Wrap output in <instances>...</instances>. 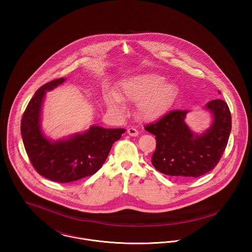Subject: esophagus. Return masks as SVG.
Instances as JSON below:
<instances>
[{
  "mask_svg": "<svg viewBox=\"0 0 252 252\" xmlns=\"http://www.w3.org/2000/svg\"><path fill=\"white\" fill-rule=\"evenodd\" d=\"M127 134L130 135L132 137H136V136L139 135V131H138L135 127H129V128L127 129Z\"/></svg>",
  "mask_w": 252,
  "mask_h": 252,
  "instance_id": "esophagus-1",
  "label": "esophagus"
}]
</instances>
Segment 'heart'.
Returning a JSON list of instances; mask_svg holds the SVG:
<instances>
[{
  "instance_id": "obj_1",
  "label": "heart",
  "mask_w": 252,
  "mask_h": 252,
  "mask_svg": "<svg viewBox=\"0 0 252 252\" xmlns=\"http://www.w3.org/2000/svg\"><path fill=\"white\" fill-rule=\"evenodd\" d=\"M179 89L173 82L155 72H147L133 76L122 82L119 94L109 93L106 103L109 109L123 113L124 101L137 105V114L144 121H154L163 116L172 107Z\"/></svg>"
}]
</instances>
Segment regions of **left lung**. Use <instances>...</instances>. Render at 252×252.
<instances>
[{"label": "left lung", "mask_w": 252, "mask_h": 252, "mask_svg": "<svg viewBox=\"0 0 252 252\" xmlns=\"http://www.w3.org/2000/svg\"><path fill=\"white\" fill-rule=\"evenodd\" d=\"M214 122L202 135H195L184 119L187 109H174L144 126L156 136L152 164L164 175L179 179L198 178L215 169L228 144L231 115L228 104L215 99L206 104Z\"/></svg>", "instance_id": "1"}]
</instances>
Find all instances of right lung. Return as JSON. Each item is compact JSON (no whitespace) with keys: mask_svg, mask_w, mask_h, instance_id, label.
Returning <instances> with one entry per match:
<instances>
[{"mask_svg":"<svg viewBox=\"0 0 252 252\" xmlns=\"http://www.w3.org/2000/svg\"><path fill=\"white\" fill-rule=\"evenodd\" d=\"M65 80L59 78L41 86L28 103L21 123L24 148L33 167L40 176L59 183L76 181L95 174L106 161L112 144L126 131L125 128L94 126L68 140H47L39 125L42 100L46 91Z\"/></svg>","mask_w":252,"mask_h":252,"instance_id":"1","label":"right lung"}]
</instances>
